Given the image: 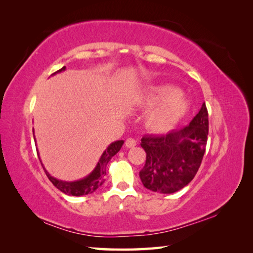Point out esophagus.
<instances>
[{"label":"esophagus","instance_id":"1","mask_svg":"<svg viewBox=\"0 0 253 253\" xmlns=\"http://www.w3.org/2000/svg\"><path fill=\"white\" fill-rule=\"evenodd\" d=\"M136 144H137V141L132 138H128L127 140L125 141V147L126 148H133L136 146Z\"/></svg>","mask_w":253,"mask_h":253}]
</instances>
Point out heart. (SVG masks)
Returning a JSON list of instances; mask_svg holds the SVG:
<instances>
[{
	"instance_id": "b5f03b06",
	"label": "heart",
	"mask_w": 253,
	"mask_h": 253,
	"mask_svg": "<svg viewBox=\"0 0 253 253\" xmlns=\"http://www.w3.org/2000/svg\"><path fill=\"white\" fill-rule=\"evenodd\" d=\"M137 105L150 111L144 125L154 133L173 130L190 110V102L180 95V91L171 85L160 84L148 88L137 99Z\"/></svg>"
}]
</instances>
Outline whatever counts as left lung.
Returning <instances> with one entry per match:
<instances>
[{
	"label": "left lung",
	"mask_w": 253,
	"mask_h": 253,
	"mask_svg": "<svg viewBox=\"0 0 253 253\" xmlns=\"http://www.w3.org/2000/svg\"><path fill=\"white\" fill-rule=\"evenodd\" d=\"M209 133L206 103L188 126L166 135L144 136L141 147L147 153L139 176L147 189L174 193L186 187L200 168Z\"/></svg>",
	"instance_id": "left-lung-1"
}]
</instances>
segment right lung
Segmentation results:
<instances>
[{"mask_svg":"<svg viewBox=\"0 0 253 253\" xmlns=\"http://www.w3.org/2000/svg\"><path fill=\"white\" fill-rule=\"evenodd\" d=\"M66 69V67H62L60 71L55 72V75L57 73H62ZM124 140H116L112 142L109 147H107L103 153H102L101 158L99 159V162L96 163L95 168L93 170L91 171L89 175L82 179L74 180V181H66L62 179H57L54 176H52L49 171H47L44 168V165L42 164V161H40L42 166H43V169L47 176V178L51 180V182L54 185L58 190H61L63 193L68 196H75V197H80V196H85L89 195V193H93L98 188L102 186L104 182V176H105V170H106V165L110 162V160L114 157V155L120 151L121 148L123 147ZM39 155V154H38ZM40 160V157H39Z\"/></svg>","mask_w":253,"mask_h":253,"instance_id":"obj_1","label":"right lung"}]
</instances>
